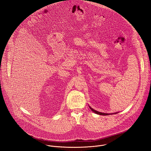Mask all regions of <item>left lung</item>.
Masks as SVG:
<instances>
[{
	"mask_svg": "<svg viewBox=\"0 0 151 151\" xmlns=\"http://www.w3.org/2000/svg\"><path fill=\"white\" fill-rule=\"evenodd\" d=\"M89 107L90 109L93 112H94L95 114H98V115H112V114H118V112H115V113H112V114H106V113H102V112H98L94 109H93L92 107H91L90 106H89Z\"/></svg>",
	"mask_w": 151,
	"mask_h": 151,
	"instance_id": "obj_1",
	"label": "left lung"
}]
</instances>
